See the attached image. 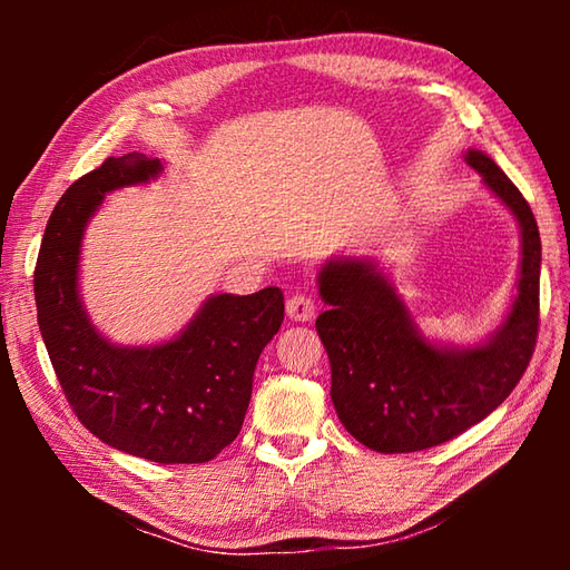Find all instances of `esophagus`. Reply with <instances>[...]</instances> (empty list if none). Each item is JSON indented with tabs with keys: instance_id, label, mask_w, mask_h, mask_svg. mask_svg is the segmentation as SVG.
I'll return each instance as SVG.
<instances>
[{
	"instance_id": "esophagus-1",
	"label": "esophagus",
	"mask_w": 570,
	"mask_h": 570,
	"mask_svg": "<svg viewBox=\"0 0 570 570\" xmlns=\"http://www.w3.org/2000/svg\"><path fill=\"white\" fill-rule=\"evenodd\" d=\"M286 313H288V318L298 321V323L311 321L313 316H316V301H313L308 294H294V296H288V301H286Z\"/></svg>"
}]
</instances>
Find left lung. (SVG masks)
<instances>
[{"label": "left lung", "instance_id": "left-lung-1", "mask_svg": "<svg viewBox=\"0 0 570 570\" xmlns=\"http://www.w3.org/2000/svg\"><path fill=\"white\" fill-rule=\"evenodd\" d=\"M465 164L522 229L517 298L490 341L475 347L429 343L370 259H331L318 274L328 311L316 331L331 360V399L343 426L377 453L423 451L475 426L510 396L534 355L541 272L534 213L488 154L470 149Z\"/></svg>", "mask_w": 570, "mask_h": 570}]
</instances>
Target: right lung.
Segmentation results:
<instances>
[{
  "mask_svg": "<svg viewBox=\"0 0 570 570\" xmlns=\"http://www.w3.org/2000/svg\"><path fill=\"white\" fill-rule=\"evenodd\" d=\"M161 161L110 156L72 184L51 213L33 272L41 337L70 409L107 445L154 463H208L237 439L264 345L282 328L284 294H217L174 341L119 347L80 304L85 225L107 193L147 184Z\"/></svg>",
  "mask_w": 570,
  "mask_h": 570,
  "instance_id": "add662e5",
  "label": "right lung"
}]
</instances>
